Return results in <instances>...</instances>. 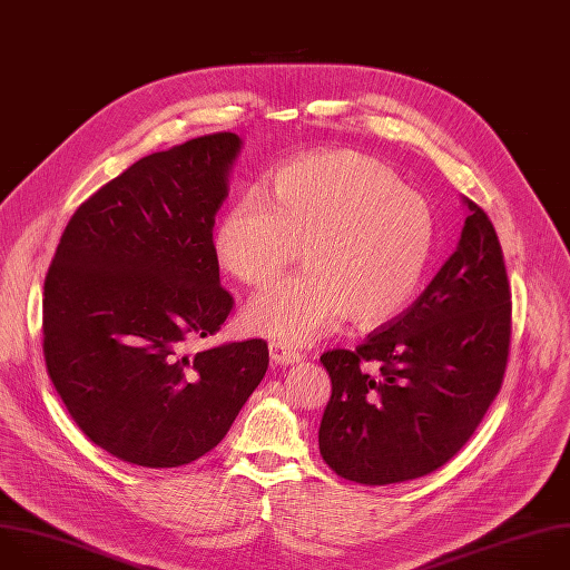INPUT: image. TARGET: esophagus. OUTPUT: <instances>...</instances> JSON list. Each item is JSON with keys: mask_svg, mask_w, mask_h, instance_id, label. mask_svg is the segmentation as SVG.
<instances>
[{"mask_svg": "<svg viewBox=\"0 0 570 570\" xmlns=\"http://www.w3.org/2000/svg\"><path fill=\"white\" fill-rule=\"evenodd\" d=\"M268 353H271V360L275 364H282V366H288V364H295V362L302 360V355L297 351H293V348L279 344V342H271Z\"/></svg>", "mask_w": 570, "mask_h": 570, "instance_id": "esophagus-1", "label": "esophagus"}]
</instances>
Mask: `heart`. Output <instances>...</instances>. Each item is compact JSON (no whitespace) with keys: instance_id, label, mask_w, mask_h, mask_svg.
Listing matches in <instances>:
<instances>
[{"instance_id":"heart-1","label":"heart","mask_w":570,"mask_h":570,"mask_svg":"<svg viewBox=\"0 0 570 570\" xmlns=\"http://www.w3.org/2000/svg\"><path fill=\"white\" fill-rule=\"evenodd\" d=\"M436 237L432 206L371 156L324 149L277 167L266 199L230 204L215 230L222 268L246 286L275 279L302 248L304 273L255 295L250 331L302 346L342 315L357 328L412 302Z\"/></svg>"}]
</instances>
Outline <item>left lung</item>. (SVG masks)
Here are the masks:
<instances>
[{
  "label": "left lung",
  "mask_w": 570,
  "mask_h": 570,
  "mask_svg": "<svg viewBox=\"0 0 570 570\" xmlns=\"http://www.w3.org/2000/svg\"><path fill=\"white\" fill-rule=\"evenodd\" d=\"M461 202L468 217L456 250L421 297L355 351L320 357L331 375L320 454L348 481L390 485L439 470L468 443L501 390L508 275L488 215L468 197Z\"/></svg>",
  "instance_id": "1"
}]
</instances>
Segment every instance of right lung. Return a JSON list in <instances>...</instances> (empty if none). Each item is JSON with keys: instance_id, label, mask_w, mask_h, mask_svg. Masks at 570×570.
<instances>
[{"instance_id": "1", "label": "right lung", "mask_w": 570, "mask_h": 570, "mask_svg": "<svg viewBox=\"0 0 570 570\" xmlns=\"http://www.w3.org/2000/svg\"><path fill=\"white\" fill-rule=\"evenodd\" d=\"M242 151L210 134L149 154L67 224L45 279V360L76 425L142 468L193 463L222 443L268 368L264 340L185 353L233 311L215 215Z\"/></svg>"}]
</instances>
